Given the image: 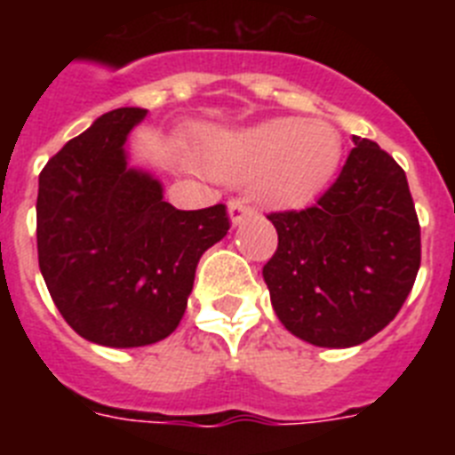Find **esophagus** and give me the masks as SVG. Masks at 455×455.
Masks as SVG:
<instances>
[{"label":"esophagus","mask_w":455,"mask_h":455,"mask_svg":"<svg viewBox=\"0 0 455 455\" xmlns=\"http://www.w3.org/2000/svg\"><path fill=\"white\" fill-rule=\"evenodd\" d=\"M228 214H230V223L232 228H236V225H241L243 220L251 219L255 212H252L251 207H248L246 203H241V200H232L230 204H228Z\"/></svg>","instance_id":"esophagus-1"}]
</instances>
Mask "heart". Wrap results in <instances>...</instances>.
<instances>
[{
    "label": "heart",
    "instance_id": "heart-1",
    "mask_svg": "<svg viewBox=\"0 0 455 455\" xmlns=\"http://www.w3.org/2000/svg\"><path fill=\"white\" fill-rule=\"evenodd\" d=\"M341 139L331 123L271 118L204 140L200 166L228 184L251 182L252 196L277 209L303 207L335 178Z\"/></svg>",
    "mask_w": 455,
    "mask_h": 455
}]
</instances>
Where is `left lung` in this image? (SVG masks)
Instances as JSON below:
<instances>
[{
  "instance_id": "left-lung-1",
  "label": "left lung",
  "mask_w": 455,
  "mask_h": 455,
  "mask_svg": "<svg viewBox=\"0 0 455 455\" xmlns=\"http://www.w3.org/2000/svg\"><path fill=\"white\" fill-rule=\"evenodd\" d=\"M353 143L315 207L268 216L277 251L262 275L273 309L291 335L325 348L357 347L383 331L421 262L403 168L373 140Z\"/></svg>"
}]
</instances>
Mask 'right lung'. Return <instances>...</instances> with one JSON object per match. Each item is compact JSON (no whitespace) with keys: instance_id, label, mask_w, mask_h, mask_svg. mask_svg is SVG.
<instances>
[{"instance_id":"obj_1","label":"right lung","mask_w":455,"mask_h":455,"mask_svg":"<svg viewBox=\"0 0 455 455\" xmlns=\"http://www.w3.org/2000/svg\"><path fill=\"white\" fill-rule=\"evenodd\" d=\"M146 108L100 116L38 178L36 239L50 296L72 331L111 348L162 341L180 325L200 257L230 230L223 204L182 212L130 166Z\"/></svg>"}]
</instances>
